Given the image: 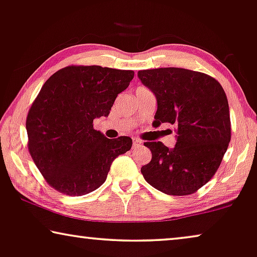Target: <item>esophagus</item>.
Wrapping results in <instances>:
<instances>
[{"label": "esophagus", "mask_w": 257, "mask_h": 257, "mask_svg": "<svg viewBox=\"0 0 257 257\" xmlns=\"http://www.w3.org/2000/svg\"><path fill=\"white\" fill-rule=\"evenodd\" d=\"M142 145V142L140 140H133V149H137Z\"/></svg>", "instance_id": "obj_1"}]
</instances>
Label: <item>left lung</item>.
<instances>
[{"instance_id": "left-lung-1", "label": "left lung", "mask_w": 257, "mask_h": 257, "mask_svg": "<svg viewBox=\"0 0 257 257\" xmlns=\"http://www.w3.org/2000/svg\"><path fill=\"white\" fill-rule=\"evenodd\" d=\"M139 78L156 95L153 124L175 125L177 144L145 142L151 162L141 168L149 185L167 195L194 194L210 181L231 141L227 97L218 80L182 68L140 70Z\"/></svg>"}]
</instances>
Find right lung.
I'll return each mask as SVG.
<instances>
[{"mask_svg": "<svg viewBox=\"0 0 257 257\" xmlns=\"http://www.w3.org/2000/svg\"><path fill=\"white\" fill-rule=\"evenodd\" d=\"M133 78V70L69 66L46 80L29 110L26 132L30 155L55 190L91 193L106 181L113 160L132 149L130 137L107 139L93 120L108 116Z\"/></svg>", "mask_w": 257, "mask_h": 257, "instance_id": "1", "label": "right lung"}]
</instances>
